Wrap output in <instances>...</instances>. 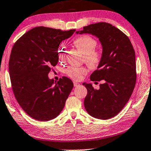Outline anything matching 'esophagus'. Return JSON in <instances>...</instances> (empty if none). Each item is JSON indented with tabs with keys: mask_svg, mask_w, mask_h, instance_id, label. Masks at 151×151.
Returning <instances> with one entry per match:
<instances>
[{
	"mask_svg": "<svg viewBox=\"0 0 151 151\" xmlns=\"http://www.w3.org/2000/svg\"><path fill=\"white\" fill-rule=\"evenodd\" d=\"M79 84L78 82H77V81H74V86H79Z\"/></svg>",
	"mask_w": 151,
	"mask_h": 151,
	"instance_id": "1",
	"label": "esophagus"
}]
</instances>
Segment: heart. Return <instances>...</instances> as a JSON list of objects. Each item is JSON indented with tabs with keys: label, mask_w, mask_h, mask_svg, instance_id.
Returning <instances> with one entry per match:
<instances>
[{
	"label": "heart",
	"mask_w": 151,
	"mask_h": 151,
	"mask_svg": "<svg viewBox=\"0 0 151 151\" xmlns=\"http://www.w3.org/2000/svg\"><path fill=\"white\" fill-rule=\"evenodd\" d=\"M74 45L76 47L80 50L84 54V61L91 67L96 68L101 62V55L96 51L97 42L93 37L88 35H83L76 38L74 40ZM65 49L60 47L59 49V58L63 60L65 57ZM87 72L85 67H70L66 70V74L69 77L74 80H79L83 74Z\"/></svg>",
	"instance_id": "obj_1"
}]
</instances>
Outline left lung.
Listing matches in <instances>:
<instances>
[{
  "label": "left lung",
  "instance_id": "8db88e82",
  "mask_svg": "<svg viewBox=\"0 0 151 151\" xmlns=\"http://www.w3.org/2000/svg\"><path fill=\"white\" fill-rule=\"evenodd\" d=\"M76 33L94 35L102 46L101 62L90 79L103 83L99 89L83 83L87 89L84 102L86 111L96 119L113 118L129 101L136 85V55L132 44L124 32L107 22L91 24Z\"/></svg>",
  "mask_w": 151,
  "mask_h": 151
}]
</instances>
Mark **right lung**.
<instances>
[{
    "instance_id": "right-lung-1",
    "label": "right lung",
    "mask_w": 151,
    "mask_h": 151,
    "mask_svg": "<svg viewBox=\"0 0 151 151\" xmlns=\"http://www.w3.org/2000/svg\"><path fill=\"white\" fill-rule=\"evenodd\" d=\"M75 31L34 27L12 48L9 60L12 89L24 111L35 120L47 121L58 116L73 88L69 78L63 77L54 83L48 74L59 61L60 44Z\"/></svg>"
}]
</instances>
